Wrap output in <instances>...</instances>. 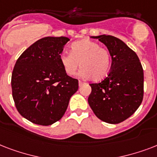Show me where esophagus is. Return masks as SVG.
I'll use <instances>...</instances> for the list:
<instances>
[{"mask_svg":"<svg viewBox=\"0 0 157 157\" xmlns=\"http://www.w3.org/2000/svg\"><path fill=\"white\" fill-rule=\"evenodd\" d=\"M84 82H82V81H79V86H82L84 85Z\"/></svg>","mask_w":157,"mask_h":157,"instance_id":"esophagus-1","label":"esophagus"}]
</instances>
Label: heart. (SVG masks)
I'll return each mask as SVG.
<instances>
[{
	"label": "heart",
	"instance_id": "heart-1",
	"mask_svg": "<svg viewBox=\"0 0 157 157\" xmlns=\"http://www.w3.org/2000/svg\"><path fill=\"white\" fill-rule=\"evenodd\" d=\"M59 60L68 76H74L81 63L82 76L95 81L105 78L112 65L109 51L98 43L87 39L71 44V53H62Z\"/></svg>",
	"mask_w": 157,
	"mask_h": 157
}]
</instances>
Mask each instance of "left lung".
<instances>
[{
	"label": "left lung",
	"mask_w": 157,
	"mask_h": 157,
	"mask_svg": "<svg viewBox=\"0 0 157 157\" xmlns=\"http://www.w3.org/2000/svg\"><path fill=\"white\" fill-rule=\"evenodd\" d=\"M98 39L109 50L112 66L107 77L90 84L88 103L98 119L118 124L136 112L144 98V69L136 53L118 38L109 35Z\"/></svg>",
	"instance_id": "obj_1"
}]
</instances>
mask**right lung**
Returning a JSON list of instances; mask_svg holds the SVG:
<instances>
[{
  "instance_id": "1",
  "label": "right lung",
  "mask_w": 157,
  "mask_h": 157,
  "mask_svg": "<svg viewBox=\"0 0 157 157\" xmlns=\"http://www.w3.org/2000/svg\"><path fill=\"white\" fill-rule=\"evenodd\" d=\"M69 38H41L21 54L11 76L12 96L19 114L34 124L59 121L78 90V80L67 76L59 56Z\"/></svg>"
}]
</instances>
